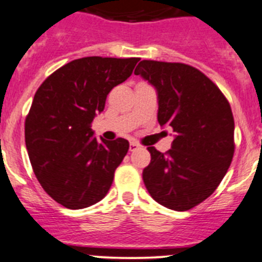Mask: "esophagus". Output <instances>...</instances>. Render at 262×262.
I'll return each instance as SVG.
<instances>
[{"label": "esophagus", "mask_w": 262, "mask_h": 262, "mask_svg": "<svg viewBox=\"0 0 262 262\" xmlns=\"http://www.w3.org/2000/svg\"><path fill=\"white\" fill-rule=\"evenodd\" d=\"M138 147H139V145L137 142H130V145H129V150H130V151L137 150Z\"/></svg>", "instance_id": "obj_1"}]
</instances>
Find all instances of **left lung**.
<instances>
[{"mask_svg":"<svg viewBox=\"0 0 262 262\" xmlns=\"http://www.w3.org/2000/svg\"><path fill=\"white\" fill-rule=\"evenodd\" d=\"M136 75L158 93V121L176 133L165 154L148 147L142 177L154 200L187 211L213 194L234 155V117L221 90L203 72L183 63L142 60Z\"/></svg>","mask_w":262,"mask_h":262,"instance_id":"obj_1","label":"left lung"}]
</instances>
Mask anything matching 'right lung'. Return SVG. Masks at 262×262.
I'll return each instance as SVG.
<instances>
[{
	"mask_svg": "<svg viewBox=\"0 0 262 262\" xmlns=\"http://www.w3.org/2000/svg\"><path fill=\"white\" fill-rule=\"evenodd\" d=\"M139 58L86 57L67 63L41 84L26 119V146L42 189L63 207L81 209L103 199L129 150L124 138L98 141L92 123L112 88Z\"/></svg>",
	"mask_w": 262,
	"mask_h": 262,
	"instance_id": "right-lung-1",
	"label": "right lung"
}]
</instances>
